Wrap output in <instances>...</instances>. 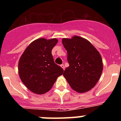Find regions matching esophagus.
<instances>
[{
	"label": "esophagus",
	"mask_w": 121,
	"mask_h": 121,
	"mask_svg": "<svg viewBox=\"0 0 121 121\" xmlns=\"http://www.w3.org/2000/svg\"><path fill=\"white\" fill-rule=\"evenodd\" d=\"M60 67H61L62 68L64 69V70H65V66H64V64H62V65H60Z\"/></svg>",
	"instance_id": "34e87169"
}]
</instances>
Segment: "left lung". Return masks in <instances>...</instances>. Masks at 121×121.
Wrapping results in <instances>:
<instances>
[{
	"label": "left lung",
	"instance_id": "8db88e82",
	"mask_svg": "<svg viewBox=\"0 0 121 121\" xmlns=\"http://www.w3.org/2000/svg\"><path fill=\"white\" fill-rule=\"evenodd\" d=\"M62 42L69 63L63 74L64 78L73 90L87 92L96 85L103 70L100 53L92 43L80 36L63 38Z\"/></svg>",
	"mask_w": 121,
	"mask_h": 121
}]
</instances>
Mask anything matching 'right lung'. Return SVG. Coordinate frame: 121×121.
Segmentation results:
<instances>
[{"mask_svg": "<svg viewBox=\"0 0 121 121\" xmlns=\"http://www.w3.org/2000/svg\"><path fill=\"white\" fill-rule=\"evenodd\" d=\"M58 42L56 38H39L28 46L18 64L19 77L26 88L37 95L51 90L64 70L56 64L51 50Z\"/></svg>", "mask_w": 121, "mask_h": 121, "instance_id": "obj_1", "label": "right lung"}]
</instances>
